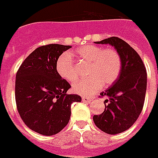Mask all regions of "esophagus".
<instances>
[{
    "label": "esophagus",
    "mask_w": 158,
    "mask_h": 158,
    "mask_svg": "<svg viewBox=\"0 0 158 158\" xmlns=\"http://www.w3.org/2000/svg\"><path fill=\"white\" fill-rule=\"evenodd\" d=\"M82 100H83V102H85V103H90L92 100H91L90 98H89V97L82 96Z\"/></svg>",
    "instance_id": "obj_1"
}]
</instances>
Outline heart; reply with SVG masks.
<instances>
[{
	"label": "heart",
	"mask_w": 158,
	"mask_h": 158,
	"mask_svg": "<svg viewBox=\"0 0 158 158\" xmlns=\"http://www.w3.org/2000/svg\"><path fill=\"white\" fill-rule=\"evenodd\" d=\"M76 55L80 61L89 64L87 75L89 76L73 82V90L76 94H93L102 85H111L118 78L121 71V60L116 50L104 49L100 47L86 45L76 50ZM56 68L58 74L67 81H73L77 77V70L73 58L68 52L59 56Z\"/></svg>",
	"instance_id": "heart-1"
}]
</instances>
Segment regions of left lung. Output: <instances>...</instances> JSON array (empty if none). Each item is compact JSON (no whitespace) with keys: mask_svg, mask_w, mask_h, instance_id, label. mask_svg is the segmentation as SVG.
Listing matches in <instances>:
<instances>
[{"mask_svg":"<svg viewBox=\"0 0 158 158\" xmlns=\"http://www.w3.org/2000/svg\"><path fill=\"white\" fill-rule=\"evenodd\" d=\"M94 43L114 47L121 57L118 78L100 94L108 97L104 101L106 110L93 116L99 129L115 135L129 129L141 114L147 91V70L138 53L121 38L111 37Z\"/></svg>","mask_w":158,"mask_h":158,"instance_id":"left-lung-1","label":"left lung"}]
</instances>
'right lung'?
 <instances>
[{"label":"right lung","mask_w":158,"mask_h":158,"mask_svg":"<svg viewBox=\"0 0 158 158\" xmlns=\"http://www.w3.org/2000/svg\"><path fill=\"white\" fill-rule=\"evenodd\" d=\"M71 46L49 44L35 49L20 66L16 75L15 97L20 116L31 131L43 135H55L69 123L71 105L80 102L78 94L58 74L59 56Z\"/></svg>","instance_id":"right-lung-1"}]
</instances>
